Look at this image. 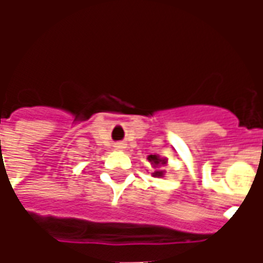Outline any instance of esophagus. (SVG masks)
<instances>
[{
    "mask_svg": "<svg viewBox=\"0 0 263 263\" xmlns=\"http://www.w3.org/2000/svg\"><path fill=\"white\" fill-rule=\"evenodd\" d=\"M114 148L117 149V151H124V149H125L126 146H125V143H124V142H117L114 145Z\"/></svg>",
    "mask_w": 263,
    "mask_h": 263,
    "instance_id": "1",
    "label": "esophagus"
}]
</instances>
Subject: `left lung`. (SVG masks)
Returning <instances> with one entry per match:
<instances>
[{
	"mask_svg": "<svg viewBox=\"0 0 263 263\" xmlns=\"http://www.w3.org/2000/svg\"><path fill=\"white\" fill-rule=\"evenodd\" d=\"M149 163L152 165V167H155V172L152 173L154 177H162L165 175V171H162V167L167 163V159L165 158H160L159 155H149L148 156Z\"/></svg>",
	"mask_w": 263,
	"mask_h": 263,
	"instance_id": "obj_1",
	"label": "left lung"
}]
</instances>
